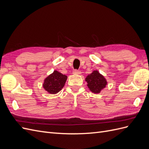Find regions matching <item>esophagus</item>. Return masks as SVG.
<instances>
[{
    "label": "esophagus",
    "instance_id": "34e87169",
    "mask_svg": "<svg viewBox=\"0 0 149 149\" xmlns=\"http://www.w3.org/2000/svg\"><path fill=\"white\" fill-rule=\"evenodd\" d=\"M73 73L74 74H80L81 73V71H79L78 70H74L73 72Z\"/></svg>",
    "mask_w": 149,
    "mask_h": 149
}]
</instances>
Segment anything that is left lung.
<instances>
[{"instance_id":"1","label":"left lung","mask_w":149,"mask_h":149,"mask_svg":"<svg viewBox=\"0 0 149 149\" xmlns=\"http://www.w3.org/2000/svg\"><path fill=\"white\" fill-rule=\"evenodd\" d=\"M85 81L87 83V86L90 91L94 94L100 93L107 84L106 79L98 70L93 71L91 74L86 77Z\"/></svg>"}]
</instances>
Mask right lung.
Instances as JSON below:
<instances>
[{
    "mask_svg": "<svg viewBox=\"0 0 149 149\" xmlns=\"http://www.w3.org/2000/svg\"><path fill=\"white\" fill-rule=\"evenodd\" d=\"M67 78V76L55 70L45 78L42 84L43 88L49 94H56L64 87Z\"/></svg>",
    "mask_w": 149,
    "mask_h": 149,
    "instance_id": "obj_1",
    "label": "right lung"
}]
</instances>
